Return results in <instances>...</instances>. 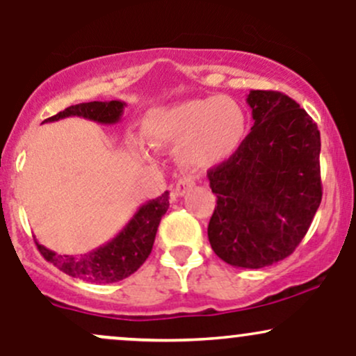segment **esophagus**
I'll return each instance as SVG.
<instances>
[{"mask_svg": "<svg viewBox=\"0 0 356 356\" xmlns=\"http://www.w3.org/2000/svg\"><path fill=\"white\" fill-rule=\"evenodd\" d=\"M194 186H195V182H194V179H192V177L179 179V181L175 182V186L172 189V195H174V197H182V195L187 194V192H189Z\"/></svg>", "mask_w": 356, "mask_h": 356, "instance_id": "esophagus-1", "label": "esophagus"}]
</instances>
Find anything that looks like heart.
<instances>
[{
	"mask_svg": "<svg viewBox=\"0 0 356 356\" xmlns=\"http://www.w3.org/2000/svg\"><path fill=\"white\" fill-rule=\"evenodd\" d=\"M248 118L227 95L187 99L152 108L142 120V134L152 149H177V161L187 169L222 164L246 138Z\"/></svg>",
	"mask_w": 356,
	"mask_h": 356,
	"instance_id": "obj_1",
	"label": "heart"
}]
</instances>
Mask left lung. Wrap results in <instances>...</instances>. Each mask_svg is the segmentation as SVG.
Returning <instances> with one entry per match:
<instances>
[{
    "label": "left lung",
    "instance_id": "1",
    "mask_svg": "<svg viewBox=\"0 0 356 356\" xmlns=\"http://www.w3.org/2000/svg\"><path fill=\"white\" fill-rule=\"evenodd\" d=\"M254 125L229 161L207 172L218 206L207 236L236 268L271 266L295 251L321 202L320 130L281 92L251 90Z\"/></svg>",
    "mask_w": 356,
    "mask_h": 356
}]
</instances>
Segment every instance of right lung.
<instances>
[{
  "mask_svg": "<svg viewBox=\"0 0 356 356\" xmlns=\"http://www.w3.org/2000/svg\"><path fill=\"white\" fill-rule=\"evenodd\" d=\"M125 102H87V104L72 105L63 112L56 113L44 122H56L67 117H83L99 124H117L124 113ZM169 209V192L161 197L147 201L138 207L134 218L125 227L108 243L102 244L93 251L79 256L56 254L36 241L40 252L53 266L72 277L88 281V283L108 284L125 280L137 271L152 251L157 227L162 216Z\"/></svg>",
  "mask_w": 356,
  "mask_h": 356,
  "instance_id": "right-lung-1",
  "label": "right lung"
}]
</instances>
